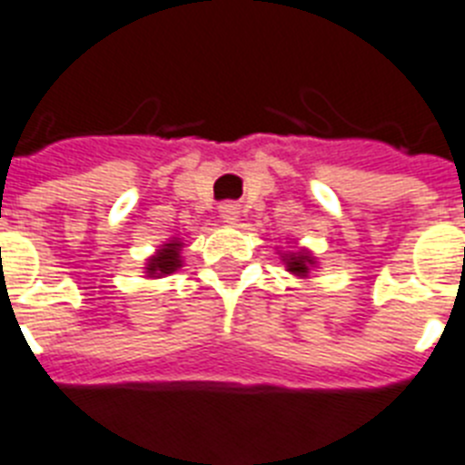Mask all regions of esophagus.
I'll return each instance as SVG.
<instances>
[{
  "label": "esophagus",
  "instance_id": "34e87169",
  "mask_svg": "<svg viewBox=\"0 0 465 465\" xmlns=\"http://www.w3.org/2000/svg\"><path fill=\"white\" fill-rule=\"evenodd\" d=\"M220 217L226 224H236L241 217V208L239 205H233V203H224V205H220Z\"/></svg>",
  "mask_w": 465,
  "mask_h": 465
}]
</instances>
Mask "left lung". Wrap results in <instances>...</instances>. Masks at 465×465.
<instances>
[{
    "mask_svg": "<svg viewBox=\"0 0 465 465\" xmlns=\"http://www.w3.org/2000/svg\"><path fill=\"white\" fill-rule=\"evenodd\" d=\"M279 255L286 264V272L298 279H310V272L317 267V257L307 248H288V251H279Z\"/></svg>",
    "mask_w": 465,
    "mask_h": 465,
    "instance_id": "left-lung-1",
    "label": "left lung"
}]
</instances>
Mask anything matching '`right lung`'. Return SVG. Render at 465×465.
<instances>
[{"label": "right lung", "instance_id": "obj_1", "mask_svg": "<svg viewBox=\"0 0 465 465\" xmlns=\"http://www.w3.org/2000/svg\"><path fill=\"white\" fill-rule=\"evenodd\" d=\"M182 251H184V241L173 236L167 239L165 243L158 245V251L146 260V267H143V274L148 279H163V276L174 274L177 269H182L184 260H182Z\"/></svg>", "mask_w": 465, "mask_h": 465}]
</instances>
